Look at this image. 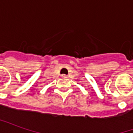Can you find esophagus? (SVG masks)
<instances>
[{
    "mask_svg": "<svg viewBox=\"0 0 133 133\" xmlns=\"http://www.w3.org/2000/svg\"><path fill=\"white\" fill-rule=\"evenodd\" d=\"M67 76L66 75H65V74H63V75H61V78H67Z\"/></svg>",
    "mask_w": 133,
    "mask_h": 133,
    "instance_id": "esophagus-1",
    "label": "esophagus"
}]
</instances>
